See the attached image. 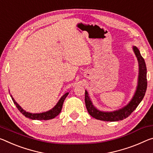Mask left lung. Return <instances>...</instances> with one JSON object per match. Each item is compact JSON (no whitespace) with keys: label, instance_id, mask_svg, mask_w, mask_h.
<instances>
[{"label":"left lung","instance_id":"1","mask_svg":"<svg viewBox=\"0 0 153 153\" xmlns=\"http://www.w3.org/2000/svg\"><path fill=\"white\" fill-rule=\"evenodd\" d=\"M133 52L136 56L138 65H139V75H138V82L136 91L135 92L131 100L125 107L120 110L113 111H103L99 110L93 105V103L88 96V92L85 91V103L87 110L89 114L97 120L104 121H118L122 120L127 118L141 102L146 93L147 88L146 79V66L144 59H143L139 50L137 47L133 46Z\"/></svg>","mask_w":153,"mask_h":153}]
</instances>
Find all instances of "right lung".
<instances>
[{
  "mask_svg": "<svg viewBox=\"0 0 153 153\" xmlns=\"http://www.w3.org/2000/svg\"><path fill=\"white\" fill-rule=\"evenodd\" d=\"M68 94H69V93H65L64 95L60 99L59 102L57 103L56 105L52 109V110L47 111H45V112L37 113V114L30 113V112H28V111H26L25 110H24L22 108L18 103H17L16 101L14 100L13 97H12L11 95V99H12V100H13L14 104L16 105L17 108L18 109V110L20 111L24 116H25L26 117L30 118V119H32V120H46L52 119V118H55L56 116H57L59 114L60 111H61V110H62V104H63L65 99L67 97V96L68 95Z\"/></svg>",
  "mask_w": 153,
  "mask_h": 153,
  "instance_id": "1",
  "label": "right lung"
}]
</instances>
